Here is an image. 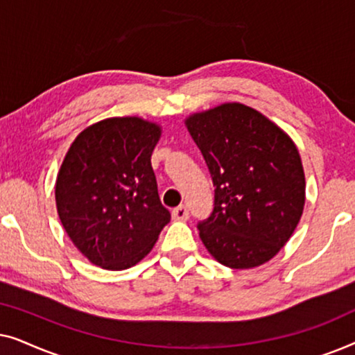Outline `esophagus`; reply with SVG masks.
Listing matches in <instances>:
<instances>
[{
	"mask_svg": "<svg viewBox=\"0 0 355 355\" xmlns=\"http://www.w3.org/2000/svg\"><path fill=\"white\" fill-rule=\"evenodd\" d=\"M171 215H173V220H176V221H187L189 220V210H187V207H184V205H179L174 208Z\"/></svg>",
	"mask_w": 355,
	"mask_h": 355,
	"instance_id": "esophagus-1",
	"label": "esophagus"
}]
</instances>
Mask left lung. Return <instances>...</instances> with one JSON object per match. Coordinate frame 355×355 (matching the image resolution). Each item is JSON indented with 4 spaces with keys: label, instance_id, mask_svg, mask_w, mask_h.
Listing matches in <instances>:
<instances>
[{
    "label": "left lung",
    "instance_id": "obj_1",
    "mask_svg": "<svg viewBox=\"0 0 355 355\" xmlns=\"http://www.w3.org/2000/svg\"><path fill=\"white\" fill-rule=\"evenodd\" d=\"M184 124L215 186L211 216L198 225L203 245L232 270L270 261L291 239L305 205V174L294 140L237 101L189 114Z\"/></svg>",
    "mask_w": 355,
    "mask_h": 355
}]
</instances>
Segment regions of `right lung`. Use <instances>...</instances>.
I'll list each match as a JSON object with an SVG mask.
<instances>
[{
    "instance_id": "1",
    "label": "right lung",
    "mask_w": 355,
    "mask_h": 355,
    "mask_svg": "<svg viewBox=\"0 0 355 355\" xmlns=\"http://www.w3.org/2000/svg\"><path fill=\"white\" fill-rule=\"evenodd\" d=\"M163 128L140 116L90 124L64 155L55 184L66 234L90 263L128 270L150 254L169 211L152 168Z\"/></svg>"
}]
</instances>
